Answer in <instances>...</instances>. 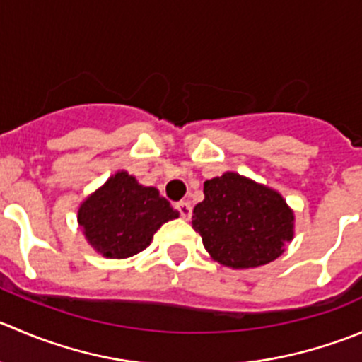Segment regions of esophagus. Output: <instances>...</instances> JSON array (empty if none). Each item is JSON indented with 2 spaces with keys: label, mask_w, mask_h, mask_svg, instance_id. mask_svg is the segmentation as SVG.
Here are the masks:
<instances>
[{
  "label": "esophagus",
  "mask_w": 362,
  "mask_h": 362,
  "mask_svg": "<svg viewBox=\"0 0 362 362\" xmlns=\"http://www.w3.org/2000/svg\"><path fill=\"white\" fill-rule=\"evenodd\" d=\"M177 210L180 212V216L184 217V219H189V217H191V214H192V206H191V203H189V202H178L177 203Z\"/></svg>",
  "instance_id": "1"
}]
</instances>
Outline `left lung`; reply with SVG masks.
Masks as SVG:
<instances>
[{"instance_id":"left-lung-1","label":"left lung","mask_w":362,"mask_h":362,"mask_svg":"<svg viewBox=\"0 0 362 362\" xmlns=\"http://www.w3.org/2000/svg\"><path fill=\"white\" fill-rule=\"evenodd\" d=\"M205 199L192 210V228L210 258L230 269L267 265L285 252L296 216L276 189L226 171L203 184Z\"/></svg>"}]
</instances>
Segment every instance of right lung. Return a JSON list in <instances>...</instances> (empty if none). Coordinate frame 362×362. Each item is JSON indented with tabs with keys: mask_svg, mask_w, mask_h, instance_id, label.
I'll list each match as a JSON object with an SVG mask.
<instances>
[{
	"mask_svg": "<svg viewBox=\"0 0 362 362\" xmlns=\"http://www.w3.org/2000/svg\"><path fill=\"white\" fill-rule=\"evenodd\" d=\"M178 212L156 187L141 185L122 170L86 196L77 223L88 244L111 259H124L146 249L153 233Z\"/></svg>",
	"mask_w": 362,
	"mask_h": 362,
	"instance_id": "1",
	"label": "right lung"
}]
</instances>
